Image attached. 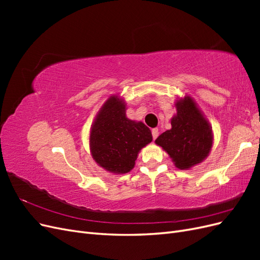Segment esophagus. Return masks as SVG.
I'll return each instance as SVG.
<instances>
[{"label": "esophagus", "mask_w": 260, "mask_h": 260, "mask_svg": "<svg viewBox=\"0 0 260 260\" xmlns=\"http://www.w3.org/2000/svg\"><path fill=\"white\" fill-rule=\"evenodd\" d=\"M152 135H153V139L155 140L157 137H158V135H159V131H158V129H157V128L152 129Z\"/></svg>", "instance_id": "esophagus-1"}]
</instances>
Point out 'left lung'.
<instances>
[{
    "mask_svg": "<svg viewBox=\"0 0 260 260\" xmlns=\"http://www.w3.org/2000/svg\"><path fill=\"white\" fill-rule=\"evenodd\" d=\"M177 114L171 118V129L155 140L170 156L175 166L187 170L209 155L214 136L206 117L188 95L176 102Z\"/></svg>",
    "mask_w": 260,
    "mask_h": 260,
    "instance_id": "obj_1",
    "label": "left lung"
}]
</instances>
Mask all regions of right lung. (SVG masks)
<instances>
[{
    "label": "right lung",
    "instance_id": "right-lung-1",
    "mask_svg": "<svg viewBox=\"0 0 260 260\" xmlns=\"http://www.w3.org/2000/svg\"><path fill=\"white\" fill-rule=\"evenodd\" d=\"M127 104L112 95L101 107L90 130V152L106 171L116 175L133 169L141 149L152 142V132L142 121L125 116Z\"/></svg>",
    "mask_w": 260,
    "mask_h": 260
}]
</instances>
